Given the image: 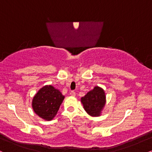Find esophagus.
I'll use <instances>...</instances> for the list:
<instances>
[{
    "label": "esophagus",
    "instance_id": "esophagus-1",
    "mask_svg": "<svg viewBox=\"0 0 152 152\" xmlns=\"http://www.w3.org/2000/svg\"><path fill=\"white\" fill-rule=\"evenodd\" d=\"M70 95L71 96H76V93H75V91H71V93H70Z\"/></svg>",
    "mask_w": 152,
    "mask_h": 152
}]
</instances>
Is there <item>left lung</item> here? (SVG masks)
Here are the masks:
<instances>
[{
	"label": "left lung",
	"mask_w": 152,
	"mask_h": 152,
	"mask_svg": "<svg viewBox=\"0 0 152 152\" xmlns=\"http://www.w3.org/2000/svg\"><path fill=\"white\" fill-rule=\"evenodd\" d=\"M87 114L91 116H99L106 104V95L103 88L95 86L81 99Z\"/></svg>",
	"instance_id": "8db88e82"
}]
</instances>
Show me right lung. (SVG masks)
Segmentation results:
<instances>
[{
	"instance_id": "right-lung-1",
	"label": "right lung",
	"mask_w": 152,
	"mask_h": 152,
	"mask_svg": "<svg viewBox=\"0 0 152 152\" xmlns=\"http://www.w3.org/2000/svg\"><path fill=\"white\" fill-rule=\"evenodd\" d=\"M64 99L61 91L51 85H46L41 88L34 96L32 107L39 117L46 121L54 118Z\"/></svg>"
}]
</instances>
